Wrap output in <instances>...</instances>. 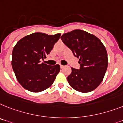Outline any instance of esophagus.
Listing matches in <instances>:
<instances>
[{
  "label": "esophagus",
  "mask_w": 123,
  "mask_h": 123,
  "mask_svg": "<svg viewBox=\"0 0 123 123\" xmlns=\"http://www.w3.org/2000/svg\"><path fill=\"white\" fill-rule=\"evenodd\" d=\"M64 67H65V66H64V65H60V68H64Z\"/></svg>",
  "instance_id": "1"
}]
</instances>
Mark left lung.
Here are the masks:
<instances>
[{
	"label": "left lung",
	"mask_w": 123,
	"mask_h": 123,
	"mask_svg": "<svg viewBox=\"0 0 123 123\" xmlns=\"http://www.w3.org/2000/svg\"><path fill=\"white\" fill-rule=\"evenodd\" d=\"M64 44L79 58V70L72 68L67 80L73 89L84 93L91 92L100 85L108 65L107 51L94 34L75 29L61 36Z\"/></svg>",
	"instance_id": "1"
}]
</instances>
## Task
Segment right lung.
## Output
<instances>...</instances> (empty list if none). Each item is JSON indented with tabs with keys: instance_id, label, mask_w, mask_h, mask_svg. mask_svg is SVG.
I'll use <instances>...</instances> for the list:
<instances>
[{
	"instance_id": "right-lung-1",
	"label": "right lung",
	"mask_w": 123,
	"mask_h": 123,
	"mask_svg": "<svg viewBox=\"0 0 123 123\" xmlns=\"http://www.w3.org/2000/svg\"><path fill=\"white\" fill-rule=\"evenodd\" d=\"M60 35V33L48 35L34 32L23 37L15 45L12 67L23 88L30 92H40L54 82L60 70V65H48L40 61L49 54Z\"/></svg>"
}]
</instances>
